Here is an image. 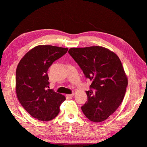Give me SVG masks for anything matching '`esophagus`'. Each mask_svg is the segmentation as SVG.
Returning <instances> with one entry per match:
<instances>
[{
    "instance_id": "1",
    "label": "esophagus",
    "mask_w": 147,
    "mask_h": 147,
    "mask_svg": "<svg viewBox=\"0 0 147 147\" xmlns=\"http://www.w3.org/2000/svg\"><path fill=\"white\" fill-rule=\"evenodd\" d=\"M74 96V94H66V97H67L69 99H71L72 98L73 96Z\"/></svg>"
}]
</instances>
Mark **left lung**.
<instances>
[{
  "label": "left lung",
  "mask_w": 147,
  "mask_h": 147,
  "mask_svg": "<svg viewBox=\"0 0 147 147\" xmlns=\"http://www.w3.org/2000/svg\"><path fill=\"white\" fill-rule=\"evenodd\" d=\"M69 53L91 81L86 91L88 100L81 109L86 118L101 122L113 114L122 102L127 77L118 56L99 46L71 48Z\"/></svg>",
  "instance_id": "1"
}]
</instances>
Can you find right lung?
Returning <instances> with one entry per match:
<instances>
[{
    "label": "right lung",
    "instance_id": "1",
    "mask_svg": "<svg viewBox=\"0 0 147 147\" xmlns=\"http://www.w3.org/2000/svg\"><path fill=\"white\" fill-rule=\"evenodd\" d=\"M68 48L38 45L22 57L16 70V92L23 108L32 117L48 121L59 113L65 97L49 88L48 68Z\"/></svg>",
    "mask_w": 147,
    "mask_h": 147
}]
</instances>
